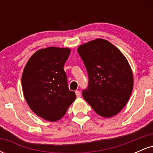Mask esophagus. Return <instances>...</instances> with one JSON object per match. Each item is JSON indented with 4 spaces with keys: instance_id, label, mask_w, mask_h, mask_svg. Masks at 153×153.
Returning a JSON list of instances; mask_svg holds the SVG:
<instances>
[{
    "instance_id": "esophagus-1",
    "label": "esophagus",
    "mask_w": 153,
    "mask_h": 153,
    "mask_svg": "<svg viewBox=\"0 0 153 153\" xmlns=\"http://www.w3.org/2000/svg\"><path fill=\"white\" fill-rule=\"evenodd\" d=\"M75 94H76V96L78 98H79V97H80V96H81V94H80V92L79 91H75Z\"/></svg>"
}]
</instances>
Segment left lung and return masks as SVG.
I'll return each instance as SVG.
<instances>
[{"instance_id":"1","label":"left lung","mask_w":153,"mask_h":153,"mask_svg":"<svg viewBox=\"0 0 153 153\" xmlns=\"http://www.w3.org/2000/svg\"><path fill=\"white\" fill-rule=\"evenodd\" d=\"M78 52L86 68L88 85L84 99L98 114L109 118L121 111L132 92V71L121 51L107 40L80 45Z\"/></svg>"}]
</instances>
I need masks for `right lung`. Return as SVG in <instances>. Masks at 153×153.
Listing matches in <instances>:
<instances>
[{
	"label": "right lung",
	"instance_id": "add662e5",
	"mask_svg": "<svg viewBox=\"0 0 153 153\" xmlns=\"http://www.w3.org/2000/svg\"><path fill=\"white\" fill-rule=\"evenodd\" d=\"M70 53L69 48L41 49L29 58L23 71L24 98L31 109L45 120L60 119L76 98L68 88L63 69Z\"/></svg>",
	"mask_w": 153,
	"mask_h": 153
}]
</instances>
